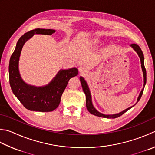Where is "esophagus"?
I'll list each match as a JSON object with an SVG mask.
<instances>
[{
    "label": "esophagus",
    "mask_w": 155,
    "mask_h": 155,
    "mask_svg": "<svg viewBox=\"0 0 155 155\" xmlns=\"http://www.w3.org/2000/svg\"><path fill=\"white\" fill-rule=\"evenodd\" d=\"M78 71H79L81 74H84L85 73V72H87V70L85 67H84V66H80L79 68H78Z\"/></svg>",
    "instance_id": "1"
}]
</instances>
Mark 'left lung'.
<instances>
[{
  "label": "left lung",
  "instance_id": "1",
  "mask_svg": "<svg viewBox=\"0 0 155 155\" xmlns=\"http://www.w3.org/2000/svg\"><path fill=\"white\" fill-rule=\"evenodd\" d=\"M130 47L133 48V50H134L136 51V52L137 53L139 58H140L142 71V72H143V77H144L143 88H142V89L141 90L140 94H139L138 97L137 99V101H136V103L134 105H133L132 106H131V107L126 109V110H124V111H121L118 114H112V115H107V114H102V113H101V112H99V111L97 110L95 108V107L93 106V102H92L91 95L90 89L89 88V86H88V84L87 83V81H85V79H84V78L83 77H80V81H81V85H82V87H83V91H84V94H85V95H86V106H87V108L88 111H89L91 114L95 115V116H96L101 117L116 118V117L121 116L122 114L125 113V112H126L127 111L129 110L130 109H131L132 107H134V106L138 102L139 100L140 99L142 93H143V91H144V89L145 84H146V83H147V72H146V69H145V67H144V58L143 53H142L140 48L139 47L137 44H131V45H130Z\"/></svg>",
  "mask_w": 155,
  "mask_h": 155
}]
</instances>
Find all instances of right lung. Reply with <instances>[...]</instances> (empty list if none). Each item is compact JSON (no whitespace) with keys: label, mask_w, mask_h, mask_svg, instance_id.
Returning <instances> with one entry per match:
<instances>
[{"label":"right lung","mask_w":155,"mask_h":155,"mask_svg":"<svg viewBox=\"0 0 155 155\" xmlns=\"http://www.w3.org/2000/svg\"><path fill=\"white\" fill-rule=\"evenodd\" d=\"M56 30L50 29H35L21 36L18 40L14 52L9 61V83L12 91L27 110L30 111H52L58 107L60 99L68 81L78 74L74 67L61 69L48 84L36 87L27 84L23 80L19 69V58L25 42L35 34L51 35Z\"/></svg>","instance_id":"obj_1"}]
</instances>
